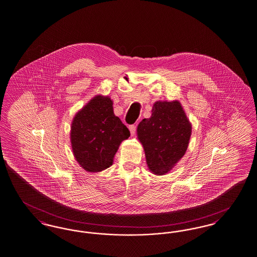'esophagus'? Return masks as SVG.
I'll list each match as a JSON object with an SVG mask.
<instances>
[{
  "label": "esophagus",
  "instance_id": "34e87169",
  "mask_svg": "<svg viewBox=\"0 0 257 257\" xmlns=\"http://www.w3.org/2000/svg\"><path fill=\"white\" fill-rule=\"evenodd\" d=\"M136 125H134V124H132V125H129V130H130V133H131V135H134V134L136 133Z\"/></svg>",
  "mask_w": 257,
  "mask_h": 257
}]
</instances>
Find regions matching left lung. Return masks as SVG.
<instances>
[{
  "label": "left lung",
  "mask_w": 257,
  "mask_h": 257,
  "mask_svg": "<svg viewBox=\"0 0 257 257\" xmlns=\"http://www.w3.org/2000/svg\"><path fill=\"white\" fill-rule=\"evenodd\" d=\"M148 168L165 175L184 157L191 136V124L179 101H157L150 118L138 126Z\"/></svg>",
  "instance_id": "left-lung-1"
}]
</instances>
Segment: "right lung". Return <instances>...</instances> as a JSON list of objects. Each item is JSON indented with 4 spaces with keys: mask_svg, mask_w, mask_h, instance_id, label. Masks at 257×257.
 <instances>
[{
    "mask_svg": "<svg viewBox=\"0 0 257 257\" xmlns=\"http://www.w3.org/2000/svg\"><path fill=\"white\" fill-rule=\"evenodd\" d=\"M129 137L128 128L114 115L113 101L108 96L93 97L72 120V152L88 172H99L113 165L119 144Z\"/></svg>",
    "mask_w": 257,
    "mask_h": 257,
    "instance_id": "1",
    "label": "right lung"
}]
</instances>
